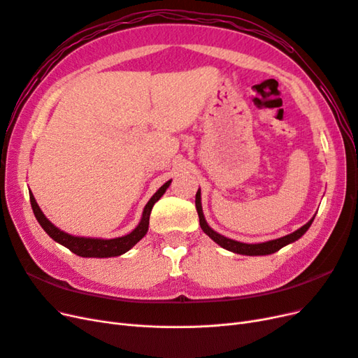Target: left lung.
<instances>
[{
	"instance_id": "left-lung-1",
	"label": "left lung",
	"mask_w": 358,
	"mask_h": 358,
	"mask_svg": "<svg viewBox=\"0 0 358 358\" xmlns=\"http://www.w3.org/2000/svg\"><path fill=\"white\" fill-rule=\"evenodd\" d=\"M196 208H197V213H199V220H200V227L201 230L208 234L210 239L218 243L221 248L227 249V251H231L234 254H241V255H249V257H255V255H268V254H273L276 251H279L280 248H284L292 242L299 241L300 237L305 234L309 227L312 225L313 222V218L315 216H312V218L303 225L300 227L299 230H296L294 233L291 234H287L284 237H279V239H275V241H268V242H262V243H243V242H237V241H233V239H229V237H225L220 233H216L213 229H210L209 224L206 222V218L203 215V208H201V191L199 188L197 194H196Z\"/></svg>"
}]
</instances>
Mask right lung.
<instances>
[{
    "mask_svg": "<svg viewBox=\"0 0 358 358\" xmlns=\"http://www.w3.org/2000/svg\"><path fill=\"white\" fill-rule=\"evenodd\" d=\"M171 180H167L164 185H162L150 200L148 201V204L145 206L143 213H142V220H140L138 225L136 229L128 233L122 237H115V239H100V237H82V236H73L69 234L66 231L59 230L58 227L53 225L45 213L41 212L40 206L37 204L34 196L29 191V200H31V208L32 212H34L36 218L38 221V224L41 225V229L45 230L53 241L58 242L59 245L69 248L70 251L79 257H85V258H109V257H117L122 255L127 251H129L138 241L143 239V236L148 233V227H149V216L150 212H152L154 204L162 197V194L167 191V188L170 187Z\"/></svg>",
    "mask_w": 358,
    "mask_h": 358,
    "instance_id": "1",
    "label": "right lung"
}]
</instances>
